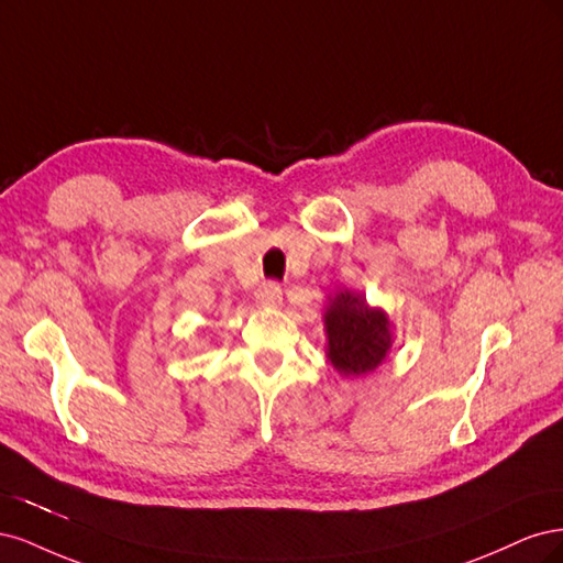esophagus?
I'll return each mask as SVG.
<instances>
[{
  "instance_id": "34e87169",
  "label": "esophagus",
  "mask_w": 563,
  "mask_h": 563,
  "mask_svg": "<svg viewBox=\"0 0 563 563\" xmlns=\"http://www.w3.org/2000/svg\"><path fill=\"white\" fill-rule=\"evenodd\" d=\"M282 296H284V288L277 282H263L258 286V291H255V300H258L261 305H269V308H275V305H279Z\"/></svg>"
}]
</instances>
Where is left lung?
<instances>
[{"label": "left lung", "mask_w": 563, "mask_h": 563, "mask_svg": "<svg viewBox=\"0 0 563 563\" xmlns=\"http://www.w3.org/2000/svg\"><path fill=\"white\" fill-rule=\"evenodd\" d=\"M329 360L345 376H364L376 368L389 350V321L371 310L362 296L338 294L327 310Z\"/></svg>", "instance_id": "1"}]
</instances>
